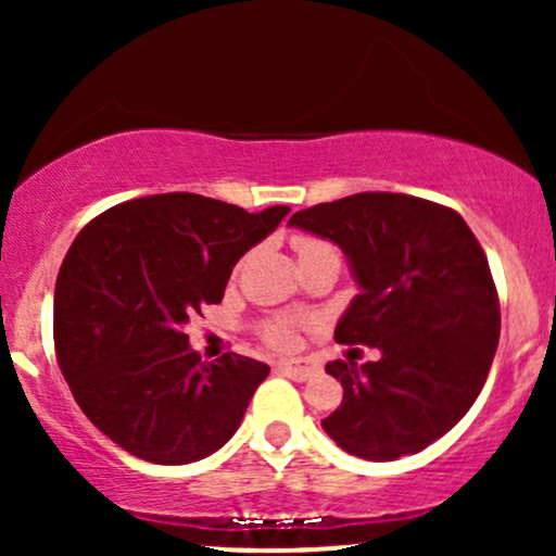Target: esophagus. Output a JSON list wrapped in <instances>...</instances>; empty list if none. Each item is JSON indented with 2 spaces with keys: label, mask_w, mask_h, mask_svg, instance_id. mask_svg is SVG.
Returning <instances> with one entry per match:
<instances>
[{
  "label": "esophagus",
  "mask_w": 556,
  "mask_h": 556,
  "mask_svg": "<svg viewBox=\"0 0 556 556\" xmlns=\"http://www.w3.org/2000/svg\"><path fill=\"white\" fill-rule=\"evenodd\" d=\"M277 366H279V371L287 374V376H290V379H295V381H305V379H311V376H314V374L318 371V368L314 366V363L305 361V358L279 361Z\"/></svg>",
  "instance_id": "1"
}]
</instances>
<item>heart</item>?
<instances>
[{
  "label": "heart",
  "instance_id": "obj_1",
  "mask_svg": "<svg viewBox=\"0 0 556 556\" xmlns=\"http://www.w3.org/2000/svg\"><path fill=\"white\" fill-rule=\"evenodd\" d=\"M321 248H329V245H327V242L316 240V238H300L298 240V253H300V256H303V253L321 251ZM264 337L271 344H277V348H290L292 340H295V329H292L290 318H274V321H269L264 327Z\"/></svg>",
  "mask_w": 556,
  "mask_h": 556
}]
</instances>
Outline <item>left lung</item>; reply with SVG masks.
I'll return each mask as SVG.
<instances>
[{
  "mask_svg": "<svg viewBox=\"0 0 556 556\" xmlns=\"http://www.w3.org/2000/svg\"><path fill=\"white\" fill-rule=\"evenodd\" d=\"M342 248L361 295L334 329L381 358L331 361L342 405L324 431L363 460L416 455L470 410L500 344V298L481 242L452 208L405 193H355L292 214Z\"/></svg>",
  "mask_w": 556,
  "mask_h": 556,
  "instance_id": "left-lung-1",
  "label": "left lung"
}]
</instances>
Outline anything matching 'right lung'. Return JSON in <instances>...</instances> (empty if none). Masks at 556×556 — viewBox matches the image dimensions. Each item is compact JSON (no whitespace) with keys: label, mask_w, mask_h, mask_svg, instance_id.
I'll list each match as a JSON object with an SVG mask.
<instances>
[{"label":"right lung","mask_w":556,"mask_h":556,"mask_svg":"<svg viewBox=\"0 0 556 556\" xmlns=\"http://www.w3.org/2000/svg\"><path fill=\"white\" fill-rule=\"evenodd\" d=\"M287 214L162 193L80 229L54 287V348L75 402L114 444L185 465L232 439L269 366L238 353L201 363L185 324L222 303L232 266Z\"/></svg>","instance_id":"1"}]
</instances>
